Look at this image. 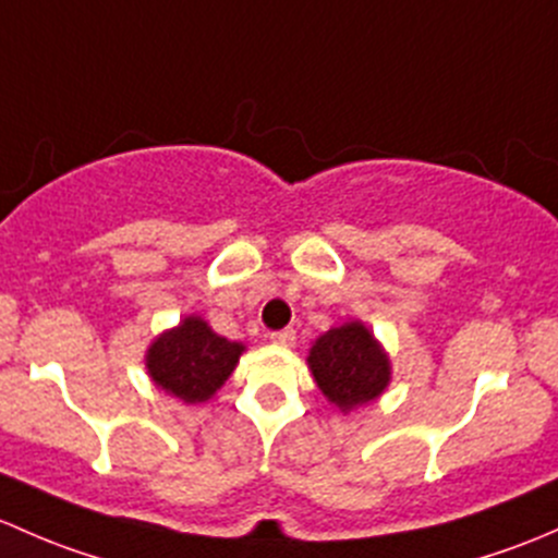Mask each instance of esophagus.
<instances>
[{"label": "esophagus", "mask_w": 558, "mask_h": 558, "mask_svg": "<svg viewBox=\"0 0 558 558\" xmlns=\"http://www.w3.org/2000/svg\"><path fill=\"white\" fill-rule=\"evenodd\" d=\"M271 341L277 343V347H292V343H295V330H292V327H284V330L271 332Z\"/></svg>", "instance_id": "34e87169"}]
</instances>
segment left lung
Listing matches in <instances>:
<instances>
[{
  "instance_id": "obj_1",
  "label": "left lung",
  "mask_w": 558,
  "mask_h": 558,
  "mask_svg": "<svg viewBox=\"0 0 558 558\" xmlns=\"http://www.w3.org/2000/svg\"><path fill=\"white\" fill-rule=\"evenodd\" d=\"M319 392L341 413L381 398L392 384V360L365 322L330 327L312 343L306 357Z\"/></svg>"
}]
</instances>
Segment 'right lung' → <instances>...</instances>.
Segmentation results:
<instances>
[{"label":"right lung","instance_id":"right-lung-1","mask_svg":"<svg viewBox=\"0 0 558 558\" xmlns=\"http://www.w3.org/2000/svg\"><path fill=\"white\" fill-rule=\"evenodd\" d=\"M244 352V343L217 336L204 317L187 314L153 338L145 367L155 387L185 405H198L220 392Z\"/></svg>","mask_w":558,"mask_h":558}]
</instances>
